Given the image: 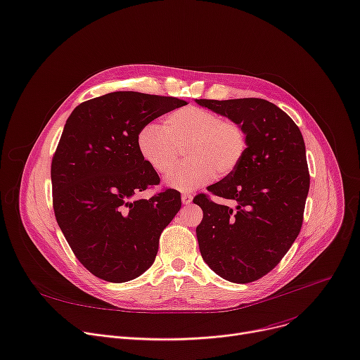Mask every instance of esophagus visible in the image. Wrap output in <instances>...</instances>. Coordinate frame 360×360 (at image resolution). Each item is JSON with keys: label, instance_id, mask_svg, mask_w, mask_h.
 <instances>
[{"label": "esophagus", "instance_id": "34e87169", "mask_svg": "<svg viewBox=\"0 0 360 360\" xmlns=\"http://www.w3.org/2000/svg\"><path fill=\"white\" fill-rule=\"evenodd\" d=\"M181 198H182V202H184L185 205H188V204L193 202V194H189V193H184Z\"/></svg>", "mask_w": 360, "mask_h": 360}]
</instances>
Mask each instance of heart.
<instances>
[{
  "label": "heart",
  "instance_id": "1",
  "mask_svg": "<svg viewBox=\"0 0 360 360\" xmlns=\"http://www.w3.org/2000/svg\"><path fill=\"white\" fill-rule=\"evenodd\" d=\"M137 149L160 175L174 169L181 149H185L188 162L166 178V185L193 191L214 176L223 178L236 171L248 150V133L234 120L193 105L167 114L163 127L156 123L143 126L137 134Z\"/></svg>",
  "mask_w": 360,
  "mask_h": 360
}]
</instances>
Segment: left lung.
Segmentation results:
<instances>
[{"mask_svg":"<svg viewBox=\"0 0 360 360\" xmlns=\"http://www.w3.org/2000/svg\"><path fill=\"white\" fill-rule=\"evenodd\" d=\"M240 123L248 150L236 171L207 189L237 205L198 194L204 217L197 227L200 252L221 278L249 283L269 274L300 234L309 172L302 134L292 118L262 98L197 100Z\"/></svg>","mask_w":360,"mask_h":360,"instance_id":"1","label":"left lung"}]
</instances>
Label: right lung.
<instances>
[{"instance_id": "right-lung-1", "label": "right lung", "mask_w": 360, "mask_h": 360, "mask_svg": "<svg viewBox=\"0 0 360 360\" xmlns=\"http://www.w3.org/2000/svg\"><path fill=\"white\" fill-rule=\"evenodd\" d=\"M175 97L117 91L79 104L63 127L52 159L56 221L82 265L107 282H127L155 262L159 237L181 208V194L159 185L143 160L137 134L165 112L185 105Z\"/></svg>"}]
</instances>
